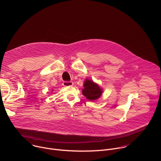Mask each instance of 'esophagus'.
Segmentation results:
<instances>
[{
    "label": "esophagus",
    "mask_w": 161,
    "mask_h": 161,
    "mask_svg": "<svg viewBox=\"0 0 161 161\" xmlns=\"http://www.w3.org/2000/svg\"><path fill=\"white\" fill-rule=\"evenodd\" d=\"M63 85L64 86H69L73 85V82L72 81H64L63 82Z\"/></svg>",
    "instance_id": "1"
}]
</instances>
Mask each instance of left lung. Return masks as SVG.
<instances>
[{
	"instance_id": "obj_1",
	"label": "left lung",
	"mask_w": 161,
	"mask_h": 161,
	"mask_svg": "<svg viewBox=\"0 0 161 161\" xmlns=\"http://www.w3.org/2000/svg\"><path fill=\"white\" fill-rule=\"evenodd\" d=\"M84 89L83 90V94L90 101H94L101 97L103 92L101 88L93 81L89 80H86L84 83Z\"/></svg>"
}]
</instances>
